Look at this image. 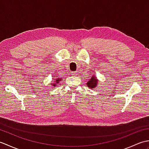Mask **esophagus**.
Wrapping results in <instances>:
<instances>
[{
	"mask_svg": "<svg viewBox=\"0 0 149 149\" xmlns=\"http://www.w3.org/2000/svg\"><path fill=\"white\" fill-rule=\"evenodd\" d=\"M77 74H78V72L77 71H75V72H73L71 74V75H77Z\"/></svg>",
	"mask_w": 149,
	"mask_h": 149,
	"instance_id": "1",
	"label": "esophagus"
}]
</instances>
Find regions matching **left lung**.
Returning a JSON list of instances; mask_svg holds the SVG:
<instances>
[{
  "instance_id": "left-lung-1",
  "label": "left lung",
  "mask_w": 149,
  "mask_h": 149,
  "mask_svg": "<svg viewBox=\"0 0 149 149\" xmlns=\"http://www.w3.org/2000/svg\"><path fill=\"white\" fill-rule=\"evenodd\" d=\"M97 84H98V79H97L96 75H93V76L91 77V78L90 79V80L88 81L86 85L90 88H94L97 86Z\"/></svg>"
}]
</instances>
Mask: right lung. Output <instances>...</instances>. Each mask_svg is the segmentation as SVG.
<instances>
[{"instance_id": "obj_1", "label": "right lung", "mask_w": 149, "mask_h": 149, "mask_svg": "<svg viewBox=\"0 0 149 149\" xmlns=\"http://www.w3.org/2000/svg\"><path fill=\"white\" fill-rule=\"evenodd\" d=\"M61 80H62V78H56V79H55V81H55V83H53L51 85H52L53 86H56V85L59 83V82H60Z\"/></svg>"}]
</instances>
